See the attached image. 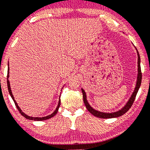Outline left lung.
<instances>
[{
    "label": "left lung",
    "instance_id": "left-lung-1",
    "mask_svg": "<svg viewBox=\"0 0 150 150\" xmlns=\"http://www.w3.org/2000/svg\"><path fill=\"white\" fill-rule=\"evenodd\" d=\"M137 52V55H138V76H137V84H136V87L135 89V91L133 93L132 96L130 98V99L127 102V104L125 105V106H124L123 108H122L121 110L117 112H112V113H105V112H101L97 111L93 109L90 106V105L88 104V101H87L86 99V92H85L84 90L83 89H81L82 93H83V102L84 104L86 105L87 109L90 112L91 114H92L93 116L95 117H99V118H115V117H118L120 116L123 115L125 113H126L127 111H128L129 109L131 108V106H132L134 100L135 99L136 96H137V91L139 90V89L140 88L141 83H142V71H141V66H140V57H139V54Z\"/></svg>",
    "mask_w": 150,
    "mask_h": 150
}]
</instances>
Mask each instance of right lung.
Returning <instances> with one entry per match:
<instances>
[{
    "label": "right lung",
    "mask_w": 150,
    "mask_h": 150,
    "mask_svg": "<svg viewBox=\"0 0 150 150\" xmlns=\"http://www.w3.org/2000/svg\"><path fill=\"white\" fill-rule=\"evenodd\" d=\"M8 70H9V69H8V73H7V86H8V92H9V93H10V95H11V98H12V99L13 100V101H14V102H15V106H16V107H17V110H19V112H20V114H21V115L22 116H23V117H25V118H28V119L33 120H47V119H48V118H50L53 117L54 116V115H56V114L57 113L58 110H59V108L60 105H61V100H59V104H58V106H57V108H56L55 111L54 112H53L52 114H51L50 115L47 116V117H42V118H40V117H30V116L26 115L25 113H23V112L21 111V109H20L19 107L18 106V105H17V102H16V101H15V99H14V97H13V95L12 94V92H11V87H10V83H9V81H8V76H9V75H8V73H9V71H8Z\"/></svg>",
    "instance_id": "right-lung-1"
}]
</instances>
